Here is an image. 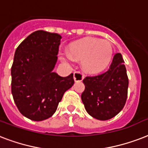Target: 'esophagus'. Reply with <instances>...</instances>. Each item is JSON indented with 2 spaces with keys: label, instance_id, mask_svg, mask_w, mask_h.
Wrapping results in <instances>:
<instances>
[{
  "label": "esophagus",
  "instance_id": "obj_1",
  "mask_svg": "<svg viewBox=\"0 0 148 148\" xmlns=\"http://www.w3.org/2000/svg\"><path fill=\"white\" fill-rule=\"evenodd\" d=\"M84 75L82 72L81 71L74 72V81H75L76 82H82V80L84 79Z\"/></svg>",
  "mask_w": 148,
  "mask_h": 148
}]
</instances>
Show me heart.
Listing matches in <instances>:
<instances>
[{
	"mask_svg": "<svg viewBox=\"0 0 148 148\" xmlns=\"http://www.w3.org/2000/svg\"><path fill=\"white\" fill-rule=\"evenodd\" d=\"M112 53L113 48L110 42L88 37L71 44L70 54L61 53L60 58L68 64L73 60L72 57L82 60L83 69L90 74H96L106 68Z\"/></svg>",
	"mask_w": 148,
	"mask_h": 148,
	"instance_id": "heart-1",
	"label": "heart"
}]
</instances>
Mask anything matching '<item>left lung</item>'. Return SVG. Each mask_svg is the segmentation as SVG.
Listing matches in <instances>:
<instances>
[{
  "label": "left lung",
  "mask_w": 148,
  "mask_h": 148,
  "mask_svg": "<svg viewBox=\"0 0 148 148\" xmlns=\"http://www.w3.org/2000/svg\"><path fill=\"white\" fill-rule=\"evenodd\" d=\"M121 53L115 54L109 70L83 80L82 94L84 108L90 116L107 120L116 116L126 104L129 80Z\"/></svg>",
  "instance_id": "1"
}]
</instances>
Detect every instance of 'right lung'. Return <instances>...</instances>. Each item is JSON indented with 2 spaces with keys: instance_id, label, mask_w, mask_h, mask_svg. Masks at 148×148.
Here are the masks:
<instances>
[{
  "instance_id": "right-lung-1",
  "label": "right lung",
  "mask_w": 148,
  "mask_h": 148,
  "mask_svg": "<svg viewBox=\"0 0 148 148\" xmlns=\"http://www.w3.org/2000/svg\"><path fill=\"white\" fill-rule=\"evenodd\" d=\"M61 36L38 30L15 50L11 66V93L24 116L34 121L51 117L64 92L74 83L73 74L60 77L53 71Z\"/></svg>"
}]
</instances>
